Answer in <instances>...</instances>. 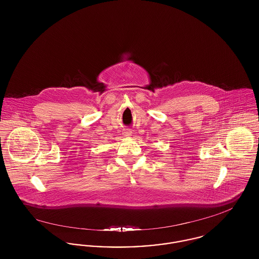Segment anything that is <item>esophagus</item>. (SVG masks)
<instances>
[{
    "mask_svg": "<svg viewBox=\"0 0 259 259\" xmlns=\"http://www.w3.org/2000/svg\"><path fill=\"white\" fill-rule=\"evenodd\" d=\"M132 130L131 129H128V128H126V129H124L123 130V135L125 136V137H131L132 136Z\"/></svg>",
    "mask_w": 259,
    "mask_h": 259,
    "instance_id": "obj_1",
    "label": "esophagus"
}]
</instances>
